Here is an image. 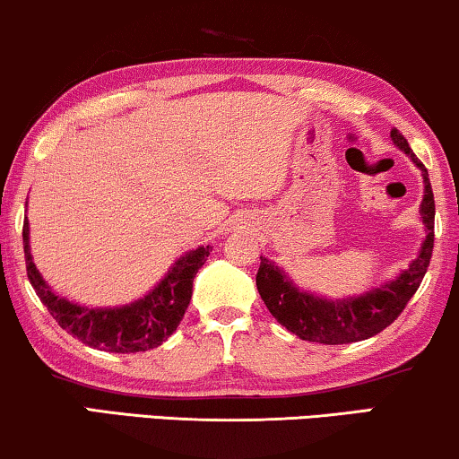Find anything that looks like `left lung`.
Returning a JSON list of instances; mask_svg holds the SVG:
<instances>
[{"mask_svg":"<svg viewBox=\"0 0 459 459\" xmlns=\"http://www.w3.org/2000/svg\"><path fill=\"white\" fill-rule=\"evenodd\" d=\"M391 139L395 147L408 153V158L422 172L424 180L420 218L426 227V238L416 260H411L408 268L402 270L393 281L372 287L366 293L343 297V299H326V297L303 291L285 270L276 266L268 257L260 255L262 262L255 276L260 297L270 314L279 320V325L303 341L343 345L374 337L403 312V307L408 306L411 295L418 291L424 279L426 268L430 264L432 243H435V197H432L429 170L414 156L408 141L397 128L391 131Z\"/></svg>","mask_w":459,"mask_h":459,"instance_id":"8db88e82","label":"left lung"}]
</instances>
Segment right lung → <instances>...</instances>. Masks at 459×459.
I'll list each match as a JSON object with an SVG mask.
<instances>
[{
  "label": "right lung",
  "instance_id": "add662e5",
  "mask_svg": "<svg viewBox=\"0 0 459 459\" xmlns=\"http://www.w3.org/2000/svg\"><path fill=\"white\" fill-rule=\"evenodd\" d=\"M29 238V221L24 218L22 243L27 274L39 299L64 331L89 347L109 353H137L162 345L183 320L193 295V279L212 251V245L186 251L141 299L116 307H89L57 295L45 282L33 262Z\"/></svg>",
  "mask_w": 459,
  "mask_h": 459
}]
</instances>
